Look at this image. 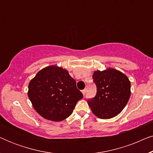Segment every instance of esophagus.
<instances>
[{"label":"esophagus","instance_id":"esophagus-1","mask_svg":"<svg viewBox=\"0 0 153 153\" xmlns=\"http://www.w3.org/2000/svg\"><path fill=\"white\" fill-rule=\"evenodd\" d=\"M81 92H82L83 95H85V93H86V89H84V90H83V91H81Z\"/></svg>","mask_w":153,"mask_h":153}]
</instances>
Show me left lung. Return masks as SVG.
Segmentation results:
<instances>
[{"label": "left lung", "mask_w": 153, "mask_h": 153, "mask_svg": "<svg viewBox=\"0 0 153 153\" xmlns=\"http://www.w3.org/2000/svg\"><path fill=\"white\" fill-rule=\"evenodd\" d=\"M93 78L97 85V94L88 104L93 114L101 119L116 116L123 110L131 95L128 77L114 68L95 71Z\"/></svg>", "instance_id": "8db88e82"}]
</instances>
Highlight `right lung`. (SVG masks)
I'll list each match as a JSON object with an SVG mask.
<instances>
[{
	"label": "right lung",
	"instance_id": "1",
	"mask_svg": "<svg viewBox=\"0 0 153 153\" xmlns=\"http://www.w3.org/2000/svg\"><path fill=\"white\" fill-rule=\"evenodd\" d=\"M28 96L42 117L58 122L70 116L83 98L68 71L57 65L46 67L37 73L29 83Z\"/></svg>",
	"mask_w": 153,
	"mask_h": 153
}]
</instances>
